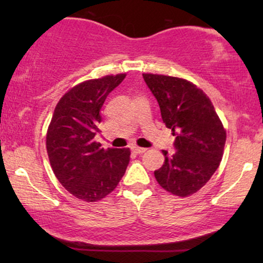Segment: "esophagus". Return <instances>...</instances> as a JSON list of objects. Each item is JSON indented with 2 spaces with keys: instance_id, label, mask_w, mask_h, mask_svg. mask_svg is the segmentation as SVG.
<instances>
[{
  "instance_id": "esophagus-1",
  "label": "esophagus",
  "mask_w": 263,
  "mask_h": 263,
  "mask_svg": "<svg viewBox=\"0 0 263 263\" xmlns=\"http://www.w3.org/2000/svg\"><path fill=\"white\" fill-rule=\"evenodd\" d=\"M132 151L136 154H141V153L146 152V148H142V147H138V146H133Z\"/></svg>"
}]
</instances>
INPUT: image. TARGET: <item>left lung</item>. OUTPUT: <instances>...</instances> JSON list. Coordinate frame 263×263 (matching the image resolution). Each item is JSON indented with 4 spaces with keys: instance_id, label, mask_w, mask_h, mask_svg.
I'll return each mask as SVG.
<instances>
[{
    "instance_id": "obj_1",
    "label": "left lung",
    "mask_w": 263,
    "mask_h": 263,
    "mask_svg": "<svg viewBox=\"0 0 263 263\" xmlns=\"http://www.w3.org/2000/svg\"><path fill=\"white\" fill-rule=\"evenodd\" d=\"M156 97L165 125L176 136V152L163 151V166L154 171L157 182L168 193L188 196L210 181L220 164L226 132L213 104L184 79L142 74Z\"/></svg>"
}]
</instances>
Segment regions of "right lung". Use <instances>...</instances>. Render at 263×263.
<instances>
[{
    "label": "right lung",
    "instance_id": "obj_1",
    "mask_svg": "<svg viewBox=\"0 0 263 263\" xmlns=\"http://www.w3.org/2000/svg\"><path fill=\"white\" fill-rule=\"evenodd\" d=\"M125 74L81 82L64 95L46 134L52 171L61 184L86 202L102 200L116 188L130 159L129 148H109L95 141L107 95Z\"/></svg>",
    "mask_w": 263,
    "mask_h": 263
}]
</instances>
